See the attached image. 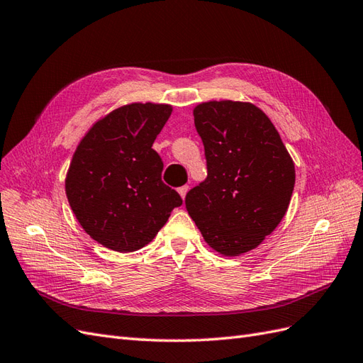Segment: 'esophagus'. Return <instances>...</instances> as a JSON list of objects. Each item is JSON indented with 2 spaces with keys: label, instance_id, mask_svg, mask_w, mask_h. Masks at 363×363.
<instances>
[{
  "label": "esophagus",
  "instance_id": "esophagus-1",
  "mask_svg": "<svg viewBox=\"0 0 363 363\" xmlns=\"http://www.w3.org/2000/svg\"><path fill=\"white\" fill-rule=\"evenodd\" d=\"M187 191H189V185H182V187L178 189V193H179V196H181L182 199L185 198V194H187Z\"/></svg>",
  "mask_w": 363,
  "mask_h": 363
}]
</instances>
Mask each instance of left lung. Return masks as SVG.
I'll return each instance as SVG.
<instances>
[{
	"mask_svg": "<svg viewBox=\"0 0 363 363\" xmlns=\"http://www.w3.org/2000/svg\"><path fill=\"white\" fill-rule=\"evenodd\" d=\"M193 116L208 176L185 196V208L214 251L237 257L255 250L291 203V155L272 121L250 101H203Z\"/></svg>",
	"mask_w": 363,
	"mask_h": 363,
	"instance_id": "obj_1",
	"label": "left lung"
}]
</instances>
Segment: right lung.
<instances>
[{"label":"right lung","mask_w":363,"mask_h":363,"mask_svg":"<svg viewBox=\"0 0 363 363\" xmlns=\"http://www.w3.org/2000/svg\"><path fill=\"white\" fill-rule=\"evenodd\" d=\"M170 105L130 103L92 124L72 155L65 193L85 233L108 250H141L182 205L161 181L162 161L152 149Z\"/></svg>","instance_id":"add662e5"}]
</instances>
